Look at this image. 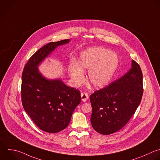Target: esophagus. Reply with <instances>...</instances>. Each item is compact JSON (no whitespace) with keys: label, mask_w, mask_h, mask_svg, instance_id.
Instances as JSON below:
<instances>
[{"label":"esophagus","mask_w":160,"mask_h":160,"mask_svg":"<svg viewBox=\"0 0 160 160\" xmlns=\"http://www.w3.org/2000/svg\"><path fill=\"white\" fill-rule=\"evenodd\" d=\"M81 98L83 102H86L88 98V95L86 92H82L81 93Z\"/></svg>","instance_id":"obj_1"}]
</instances>
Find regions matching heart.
<instances>
[{"label":"heart","instance_id":"b5f03b06","mask_svg":"<svg viewBox=\"0 0 160 160\" xmlns=\"http://www.w3.org/2000/svg\"><path fill=\"white\" fill-rule=\"evenodd\" d=\"M118 66V58L110 50L99 47L87 48L81 52L78 65L72 63L69 74L72 82L79 85L84 80L83 72L88 71V80L94 88H102L111 80Z\"/></svg>","mask_w":160,"mask_h":160}]
</instances>
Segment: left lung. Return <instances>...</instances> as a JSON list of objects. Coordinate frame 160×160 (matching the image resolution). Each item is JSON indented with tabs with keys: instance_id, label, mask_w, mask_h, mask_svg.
<instances>
[{
	"instance_id": "8db88e82",
	"label": "left lung",
	"mask_w": 160,
	"mask_h": 160,
	"mask_svg": "<svg viewBox=\"0 0 160 160\" xmlns=\"http://www.w3.org/2000/svg\"><path fill=\"white\" fill-rule=\"evenodd\" d=\"M142 93V73L132 60L131 69L123 77L90 96L93 128L104 135L120 130L135 113Z\"/></svg>"
}]
</instances>
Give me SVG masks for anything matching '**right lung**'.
<instances>
[{"label":"right lung","mask_w":160,"mask_h":160,"mask_svg":"<svg viewBox=\"0 0 160 160\" xmlns=\"http://www.w3.org/2000/svg\"><path fill=\"white\" fill-rule=\"evenodd\" d=\"M70 39L51 42L29 58L22 75L21 98L24 111L43 131L58 132L70 123L73 112L81 102L80 92L65 85L60 78L49 80L38 67L58 46Z\"/></svg>","instance_id":"1"}]
</instances>
